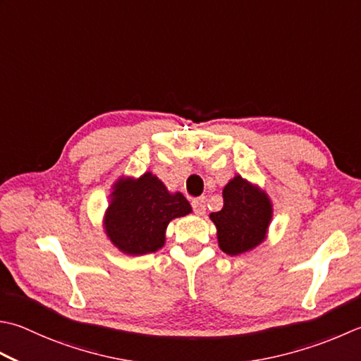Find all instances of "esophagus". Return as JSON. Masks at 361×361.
<instances>
[{
    "mask_svg": "<svg viewBox=\"0 0 361 361\" xmlns=\"http://www.w3.org/2000/svg\"><path fill=\"white\" fill-rule=\"evenodd\" d=\"M192 208L197 216H203L204 211H207V204H204V197H197L192 200Z\"/></svg>",
    "mask_w": 361,
    "mask_h": 361,
    "instance_id": "esophagus-1",
    "label": "esophagus"
}]
</instances>
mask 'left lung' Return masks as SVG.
I'll use <instances>...</instances> for the list:
<instances>
[{
    "instance_id": "1",
    "label": "left lung",
    "mask_w": 361,
    "mask_h": 361,
    "mask_svg": "<svg viewBox=\"0 0 361 361\" xmlns=\"http://www.w3.org/2000/svg\"><path fill=\"white\" fill-rule=\"evenodd\" d=\"M222 195L224 208L209 214L217 228L219 247L230 257L253 250L266 239L272 221L269 195L241 175L233 176Z\"/></svg>"
}]
</instances>
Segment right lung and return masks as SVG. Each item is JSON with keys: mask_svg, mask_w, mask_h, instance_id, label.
Wrapping results in <instances>:
<instances>
[{"mask_svg": "<svg viewBox=\"0 0 361 361\" xmlns=\"http://www.w3.org/2000/svg\"><path fill=\"white\" fill-rule=\"evenodd\" d=\"M103 227L109 241L125 255H147L166 243L171 221L192 213L181 192H169L164 183L152 172L139 178L122 176L109 194Z\"/></svg>", "mask_w": 361, "mask_h": 361, "instance_id": "right-lung-1", "label": "right lung"}]
</instances>
